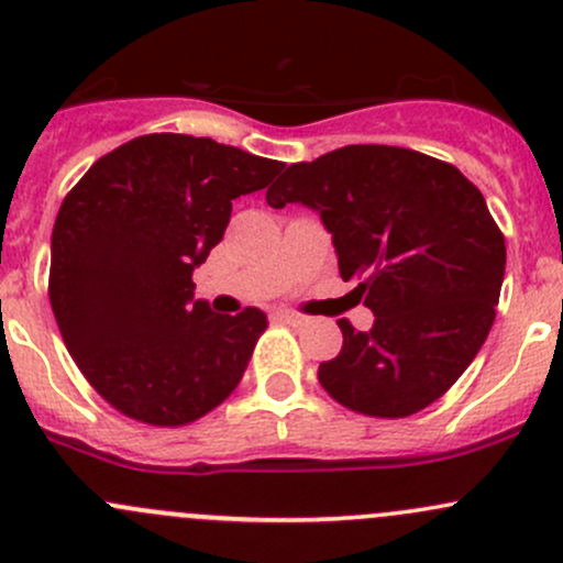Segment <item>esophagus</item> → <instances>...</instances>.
<instances>
[{"label": "esophagus", "instance_id": "1", "mask_svg": "<svg viewBox=\"0 0 563 563\" xmlns=\"http://www.w3.org/2000/svg\"><path fill=\"white\" fill-rule=\"evenodd\" d=\"M276 320H282V322H289V324H300V322H303V317H300L298 311L282 309V311H276Z\"/></svg>", "mask_w": 563, "mask_h": 563}]
</instances>
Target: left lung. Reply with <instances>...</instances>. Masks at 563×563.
I'll return each mask as SVG.
<instances>
[{
    "mask_svg": "<svg viewBox=\"0 0 563 563\" xmlns=\"http://www.w3.org/2000/svg\"><path fill=\"white\" fill-rule=\"evenodd\" d=\"M265 200L320 213L341 279L374 311L366 333L339 320L344 346L317 371L328 396L387 420L442 398L488 339L507 265L483 192L428 154L344 146L289 165Z\"/></svg>",
    "mask_w": 563,
    "mask_h": 563,
    "instance_id": "1",
    "label": "left lung"
}]
</instances>
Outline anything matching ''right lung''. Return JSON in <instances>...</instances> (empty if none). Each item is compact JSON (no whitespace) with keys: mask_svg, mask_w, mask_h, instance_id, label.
Wrapping results in <instances>:
<instances>
[{"mask_svg":"<svg viewBox=\"0 0 563 563\" xmlns=\"http://www.w3.org/2000/svg\"><path fill=\"white\" fill-rule=\"evenodd\" d=\"M282 167L154 132L100 156L69 189L51 239V309L75 366L121 415L187 426L239 387L268 317L211 311L195 300L192 271L222 241L235 197Z\"/></svg>","mask_w":563,"mask_h":563,"instance_id":"add662e5","label":"right lung"}]
</instances>
